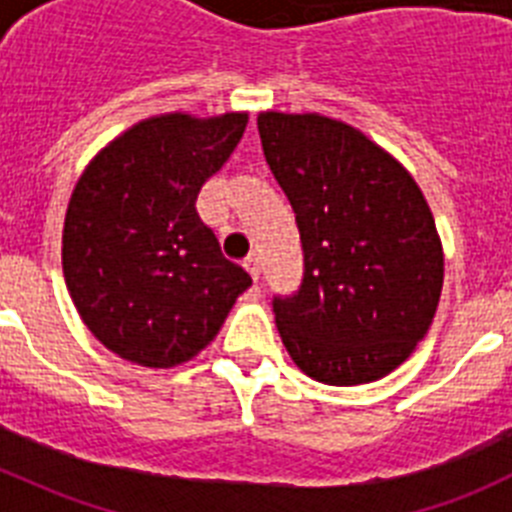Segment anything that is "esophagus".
Returning a JSON list of instances; mask_svg holds the SVG:
<instances>
[{
	"label": "esophagus",
	"mask_w": 512,
	"mask_h": 512,
	"mask_svg": "<svg viewBox=\"0 0 512 512\" xmlns=\"http://www.w3.org/2000/svg\"><path fill=\"white\" fill-rule=\"evenodd\" d=\"M243 266H246L248 274H251V277L256 279V282H259V277H261V261H259V256H248V259L243 261Z\"/></svg>",
	"instance_id": "34e87169"
}]
</instances>
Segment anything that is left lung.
Returning <instances> with one entry per match:
<instances>
[{
	"label": "left lung",
	"mask_w": 512,
	"mask_h": 512,
	"mask_svg": "<svg viewBox=\"0 0 512 512\" xmlns=\"http://www.w3.org/2000/svg\"><path fill=\"white\" fill-rule=\"evenodd\" d=\"M259 135L305 251L300 292L274 297L284 348L323 384L387 377L428 333L441 300L431 207L410 171L346 122L266 110Z\"/></svg>",
	"instance_id": "left-lung-1"
}]
</instances>
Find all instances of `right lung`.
Wrapping results in <instances>:
<instances>
[{"label": "right lung", "instance_id": "add662e5", "mask_svg": "<svg viewBox=\"0 0 512 512\" xmlns=\"http://www.w3.org/2000/svg\"><path fill=\"white\" fill-rule=\"evenodd\" d=\"M246 125L248 112L146 117L79 176L63 220V277L79 318L120 359L148 369L194 359L251 287L194 207Z\"/></svg>", "mask_w": 512, "mask_h": 512}]
</instances>
